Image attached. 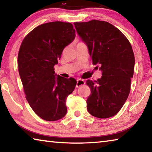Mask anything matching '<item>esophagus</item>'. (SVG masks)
I'll return each mask as SVG.
<instances>
[{
  "mask_svg": "<svg viewBox=\"0 0 152 152\" xmlns=\"http://www.w3.org/2000/svg\"><path fill=\"white\" fill-rule=\"evenodd\" d=\"M84 84H85V81L84 80H81V79H79L77 80V83H76V88H79L82 86H83Z\"/></svg>",
  "mask_w": 152,
  "mask_h": 152,
  "instance_id": "1",
  "label": "esophagus"
}]
</instances>
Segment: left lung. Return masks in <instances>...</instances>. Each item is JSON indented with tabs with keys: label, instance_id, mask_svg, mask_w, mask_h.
Segmentation results:
<instances>
[{
	"label": "left lung",
	"instance_id": "left-lung-1",
	"mask_svg": "<svg viewBox=\"0 0 152 152\" xmlns=\"http://www.w3.org/2000/svg\"><path fill=\"white\" fill-rule=\"evenodd\" d=\"M86 44L94 65H100L102 78L88 80L91 90L87 110L93 116L107 118L120 111L128 98L134 75V54L123 33L106 21L74 23Z\"/></svg>",
	"mask_w": 152,
	"mask_h": 152
}]
</instances>
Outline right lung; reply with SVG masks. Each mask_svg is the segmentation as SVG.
Returning <instances> with one entry per match:
<instances>
[{
	"label": "right lung",
	"mask_w": 152,
	"mask_h": 152,
	"mask_svg": "<svg viewBox=\"0 0 152 152\" xmlns=\"http://www.w3.org/2000/svg\"><path fill=\"white\" fill-rule=\"evenodd\" d=\"M75 32L70 23L42 24L24 37L19 49L18 72L26 100L36 114L49 122L66 114V98L76 85L73 78L56 77L54 68Z\"/></svg>",
	"instance_id": "1"
}]
</instances>
